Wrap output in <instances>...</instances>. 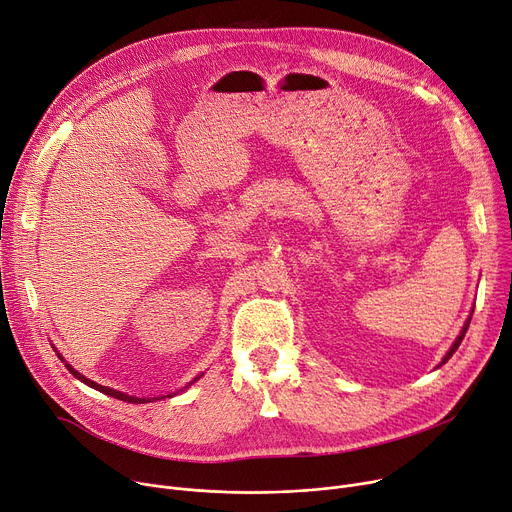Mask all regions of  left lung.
<instances>
[{
	"instance_id": "obj_1",
	"label": "left lung",
	"mask_w": 512,
	"mask_h": 512,
	"mask_svg": "<svg viewBox=\"0 0 512 512\" xmlns=\"http://www.w3.org/2000/svg\"><path fill=\"white\" fill-rule=\"evenodd\" d=\"M469 322H471V318H467V322H465V326H463V330H461V335H459V337L455 339L453 347H450V349H448V353L444 355V359H442V364H446V362H448V359H450V357H453V353H455V351L459 349V345H461V341H463V337H465V333H467V328H469ZM442 364H440V366H442Z\"/></svg>"
}]
</instances>
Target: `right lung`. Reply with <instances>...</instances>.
Returning a JSON list of instances; mask_svg holds the SVG:
<instances>
[{
    "mask_svg": "<svg viewBox=\"0 0 512 512\" xmlns=\"http://www.w3.org/2000/svg\"><path fill=\"white\" fill-rule=\"evenodd\" d=\"M57 357L62 359L64 362V357L57 353ZM66 368L70 370V374H74L78 380H82L84 384H88L90 388H95V390H99V393H103V395H109V397H115V399H119V401H126V403H150V401H159V399H165V397H153V399H140V397H132V395H126V393H119V390H113V388H109V386H103V384H97V382H93L90 378H86V376H82L80 372H76L70 364H66ZM198 378H202V374H198L190 384H194ZM188 384V386H190ZM188 386H184V388H188ZM167 397H173V393L171 395H167Z\"/></svg>",
    "mask_w": 512,
    "mask_h": 512,
    "instance_id": "right-lung-1",
    "label": "right lung"
}]
</instances>
